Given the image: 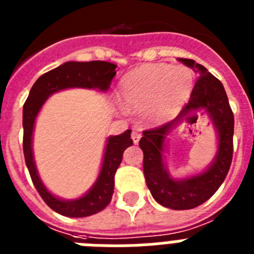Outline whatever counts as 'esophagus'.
<instances>
[{
  "instance_id": "1",
  "label": "esophagus",
  "mask_w": 254,
  "mask_h": 254,
  "mask_svg": "<svg viewBox=\"0 0 254 254\" xmlns=\"http://www.w3.org/2000/svg\"><path fill=\"white\" fill-rule=\"evenodd\" d=\"M140 135H142V134H140L139 130H133V131H131V139H133L134 143L137 144L138 142H139Z\"/></svg>"
}]
</instances>
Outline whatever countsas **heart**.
<instances>
[{
  "mask_svg": "<svg viewBox=\"0 0 254 254\" xmlns=\"http://www.w3.org/2000/svg\"><path fill=\"white\" fill-rule=\"evenodd\" d=\"M192 73L186 67L147 64L129 72L119 85V98L127 110L150 107L156 120L173 116L189 98Z\"/></svg>",
  "mask_w": 254,
  "mask_h": 254,
  "instance_id": "obj_1",
  "label": "heart"
}]
</instances>
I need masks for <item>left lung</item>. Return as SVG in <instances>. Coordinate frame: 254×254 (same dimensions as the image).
Returning a JSON list of instances; mask_svg holds the SVG:
<instances>
[{
  "instance_id": "obj_1",
  "label": "left lung",
  "mask_w": 254,
  "mask_h": 254,
  "mask_svg": "<svg viewBox=\"0 0 254 254\" xmlns=\"http://www.w3.org/2000/svg\"><path fill=\"white\" fill-rule=\"evenodd\" d=\"M183 64L200 74L190 99L173 121L143 130L139 147L143 151V172L147 187L157 203L170 209H192L214 195L229 173L234 153V114L222 82L204 65L192 59L180 58ZM199 108H205L219 131V153L213 165L204 174L185 181L172 180L162 164V144L165 135L182 117Z\"/></svg>"
}]
</instances>
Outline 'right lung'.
<instances>
[{
	"label": "right lung",
	"mask_w": 254,
	"mask_h": 254,
	"mask_svg": "<svg viewBox=\"0 0 254 254\" xmlns=\"http://www.w3.org/2000/svg\"><path fill=\"white\" fill-rule=\"evenodd\" d=\"M116 64L110 62H67L46 72L32 86L23 106V152L32 182L45 203L51 209L65 217H87L103 210L110 204L115 189V174L123 160L124 151L133 144L130 129L120 135L108 138L103 165L94 187L85 196L73 201H63L51 195L38 178L32 156V131L36 116L44 102L55 91L67 87H97L106 91L110 89L116 74Z\"/></svg>",
	"instance_id": "add662e5"
}]
</instances>
